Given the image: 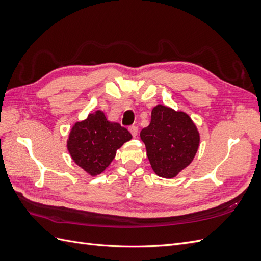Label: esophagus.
Instances as JSON below:
<instances>
[{"instance_id": "34e87169", "label": "esophagus", "mask_w": 261, "mask_h": 261, "mask_svg": "<svg viewBox=\"0 0 261 261\" xmlns=\"http://www.w3.org/2000/svg\"><path fill=\"white\" fill-rule=\"evenodd\" d=\"M128 129H129L132 135H133V137H136L137 136V134H138V127H137V126H134L133 125V126H130Z\"/></svg>"}]
</instances>
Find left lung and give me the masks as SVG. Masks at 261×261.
I'll return each mask as SVG.
<instances>
[{"mask_svg": "<svg viewBox=\"0 0 261 261\" xmlns=\"http://www.w3.org/2000/svg\"><path fill=\"white\" fill-rule=\"evenodd\" d=\"M147 156L156 175L175 177L192 163L199 147L200 136L188 114L158 105L151 122L140 132Z\"/></svg>", "mask_w": 261, "mask_h": 261, "instance_id": "left-lung-1", "label": "left lung"}]
</instances>
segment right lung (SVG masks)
<instances>
[{
    "label": "right lung",
    "instance_id": "1",
    "mask_svg": "<svg viewBox=\"0 0 261 261\" xmlns=\"http://www.w3.org/2000/svg\"><path fill=\"white\" fill-rule=\"evenodd\" d=\"M132 139L118 123L107 120L97 110L86 120L76 122L69 132L67 150L73 161L91 176L101 174L115 158L116 150Z\"/></svg>",
    "mask_w": 261,
    "mask_h": 261
}]
</instances>
